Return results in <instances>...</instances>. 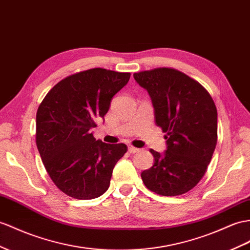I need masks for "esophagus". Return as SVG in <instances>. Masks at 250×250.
<instances>
[{
    "label": "esophagus",
    "instance_id": "1",
    "mask_svg": "<svg viewBox=\"0 0 250 250\" xmlns=\"http://www.w3.org/2000/svg\"><path fill=\"white\" fill-rule=\"evenodd\" d=\"M127 150H129V152L130 153H137L138 151H139V149H137V148H135V146H127Z\"/></svg>",
    "mask_w": 250,
    "mask_h": 250
}]
</instances>
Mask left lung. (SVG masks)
I'll use <instances>...</instances> for the list:
<instances>
[{"mask_svg":"<svg viewBox=\"0 0 250 250\" xmlns=\"http://www.w3.org/2000/svg\"><path fill=\"white\" fill-rule=\"evenodd\" d=\"M148 92L156 125L167 133V150L150 152L154 165L142 172L149 190L165 196L186 193L202 180L215 149L217 112L200 83L172 68L135 73Z\"/></svg>","mask_w":250,"mask_h":250,"instance_id":"obj_1","label":"left lung"}]
</instances>
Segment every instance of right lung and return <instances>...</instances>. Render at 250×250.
Returning <instances> with one entry per match:
<instances>
[{
  "label": "right lung",
  "instance_id": "obj_1",
  "mask_svg": "<svg viewBox=\"0 0 250 250\" xmlns=\"http://www.w3.org/2000/svg\"><path fill=\"white\" fill-rule=\"evenodd\" d=\"M130 73L92 68L66 77L50 89L37 112L36 143L44 167L62 192L92 200L110 187L125 144L94 138L96 120L107 113L112 98Z\"/></svg>",
  "mask_w": 250,
  "mask_h": 250
}]
</instances>
